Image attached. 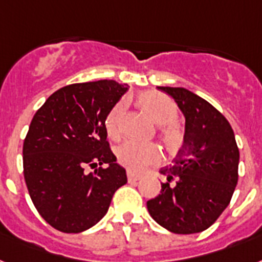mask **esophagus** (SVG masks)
<instances>
[{
  "instance_id": "1",
  "label": "esophagus",
  "mask_w": 262,
  "mask_h": 262,
  "mask_svg": "<svg viewBox=\"0 0 262 262\" xmlns=\"http://www.w3.org/2000/svg\"><path fill=\"white\" fill-rule=\"evenodd\" d=\"M127 178H128V182H138L142 177L138 174H135V172L133 171H128L127 172Z\"/></svg>"
}]
</instances>
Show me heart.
<instances>
[{"label":"heart","mask_w":262,"mask_h":262,"mask_svg":"<svg viewBox=\"0 0 262 262\" xmlns=\"http://www.w3.org/2000/svg\"><path fill=\"white\" fill-rule=\"evenodd\" d=\"M138 103L154 123L161 126V139L170 152H177L185 140L183 128L175 122L178 119V108L166 95L157 91H147L140 94ZM126 103L119 101L105 118L104 126L111 139H119L122 135V119ZM120 165L129 171L140 172L161 159V151L155 144L138 143L128 140L116 150Z\"/></svg>","instance_id":"heart-1"}]
</instances>
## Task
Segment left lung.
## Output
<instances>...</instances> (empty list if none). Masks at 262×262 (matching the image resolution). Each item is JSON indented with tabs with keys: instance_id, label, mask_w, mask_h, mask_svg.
Listing matches in <instances>:
<instances>
[{
	"instance_id": "1",
	"label": "left lung",
	"mask_w": 262,
	"mask_h": 262,
	"mask_svg": "<svg viewBox=\"0 0 262 262\" xmlns=\"http://www.w3.org/2000/svg\"><path fill=\"white\" fill-rule=\"evenodd\" d=\"M158 88L174 99L185 116V140L171 165L161 168L167 183L147 201V209L168 232H204L228 207L237 186L239 151L234 133L221 112L191 91Z\"/></svg>"
}]
</instances>
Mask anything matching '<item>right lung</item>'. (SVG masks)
Masks as SVG:
<instances>
[{
  "label": "right lung",
  "instance_id": "1",
  "mask_svg": "<svg viewBox=\"0 0 262 262\" xmlns=\"http://www.w3.org/2000/svg\"><path fill=\"white\" fill-rule=\"evenodd\" d=\"M127 84L99 80L71 84L47 99L24 140V177L40 215L64 233H81L100 221L112 196L127 183L110 150L105 118ZM107 163L94 174L83 170Z\"/></svg>",
  "mask_w": 262,
  "mask_h": 262
}]
</instances>
